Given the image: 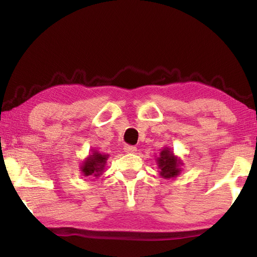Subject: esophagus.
<instances>
[{
	"mask_svg": "<svg viewBox=\"0 0 257 257\" xmlns=\"http://www.w3.org/2000/svg\"><path fill=\"white\" fill-rule=\"evenodd\" d=\"M123 150H124L125 153H135V152L137 151L136 147L132 146V145H125V146L123 147Z\"/></svg>",
	"mask_w": 257,
	"mask_h": 257,
	"instance_id": "esophagus-1",
	"label": "esophagus"
}]
</instances>
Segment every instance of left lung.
<instances>
[{
    "instance_id": "8db88e82",
    "label": "left lung",
    "mask_w": 257,
    "mask_h": 257,
    "mask_svg": "<svg viewBox=\"0 0 257 257\" xmlns=\"http://www.w3.org/2000/svg\"><path fill=\"white\" fill-rule=\"evenodd\" d=\"M156 164L160 169V176L164 179H171L176 178L182 171V160L175 155L170 147H163L156 159Z\"/></svg>"
}]
</instances>
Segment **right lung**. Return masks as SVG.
Returning <instances> with one entry per match:
<instances>
[{
    "label": "right lung",
    "instance_id": "1",
    "mask_svg": "<svg viewBox=\"0 0 257 257\" xmlns=\"http://www.w3.org/2000/svg\"><path fill=\"white\" fill-rule=\"evenodd\" d=\"M107 159L108 154L99 153L98 151L93 150L92 153H89V155L82 161L80 165L81 173L85 177H99L103 175Z\"/></svg>",
    "mask_w": 257,
    "mask_h": 257
}]
</instances>
